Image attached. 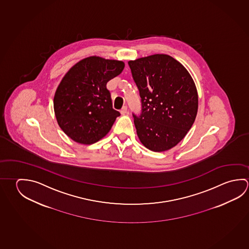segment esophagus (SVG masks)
<instances>
[{
    "instance_id": "1",
    "label": "esophagus",
    "mask_w": 249,
    "mask_h": 249,
    "mask_svg": "<svg viewBox=\"0 0 249 249\" xmlns=\"http://www.w3.org/2000/svg\"><path fill=\"white\" fill-rule=\"evenodd\" d=\"M126 113H127V107H126V106H124L123 108L121 109V114H126Z\"/></svg>"
}]
</instances>
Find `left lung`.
I'll return each instance as SVG.
<instances>
[{"mask_svg":"<svg viewBox=\"0 0 249 249\" xmlns=\"http://www.w3.org/2000/svg\"><path fill=\"white\" fill-rule=\"evenodd\" d=\"M139 89L142 114L134 116L136 133L146 148L162 152L180 142L195 122L198 96L186 68L166 54L128 61Z\"/></svg>","mask_w":249,"mask_h":249,"instance_id":"8db88e82","label":"left lung"}]
</instances>
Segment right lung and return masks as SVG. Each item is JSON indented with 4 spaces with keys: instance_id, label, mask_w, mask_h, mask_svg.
Wrapping results in <instances>:
<instances>
[{
    "instance_id": "add662e5",
    "label": "right lung",
    "mask_w": 249,
    "mask_h": 249,
    "mask_svg": "<svg viewBox=\"0 0 249 249\" xmlns=\"http://www.w3.org/2000/svg\"><path fill=\"white\" fill-rule=\"evenodd\" d=\"M124 62L92 56L75 64L62 79L53 100L57 123L78 143H95L121 115L107 83L122 73Z\"/></svg>"
}]
</instances>
